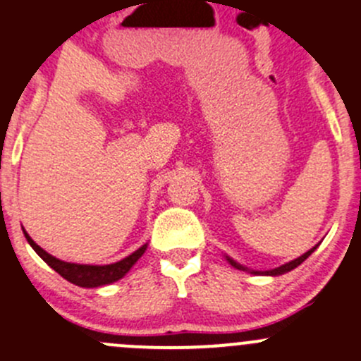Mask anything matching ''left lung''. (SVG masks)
Returning <instances> with one entry per match:
<instances>
[{"instance_id": "8db88e82", "label": "left lung", "mask_w": 361, "mask_h": 361, "mask_svg": "<svg viewBox=\"0 0 361 361\" xmlns=\"http://www.w3.org/2000/svg\"><path fill=\"white\" fill-rule=\"evenodd\" d=\"M319 247V244L315 245V247H312L310 249V251H306L305 255H301V257L299 258H295V260H292V262H288V264H283V265H279V267H276V269H271V271H251V269H247V267H244V265H240L238 264V262H235L233 258H230V257H226V260L230 262V265H233L235 269H238V271H247V272H251V274H265V276H281V274H285V272H290L292 269H295L298 267V265H301L302 262L306 260V258L310 257V255H312L313 251H315V249Z\"/></svg>"}]
</instances>
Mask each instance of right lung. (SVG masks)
Wrapping results in <instances>:
<instances>
[{"label":"right lung","instance_id":"obj_1","mask_svg":"<svg viewBox=\"0 0 361 361\" xmlns=\"http://www.w3.org/2000/svg\"><path fill=\"white\" fill-rule=\"evenodd\" d=\"M25 231V230H23ZM25 237L28 240V244L32 245L33 251L42 258L53 271L59 272L62 278H66L67 281H71L73 285H78V287L83 288H96V287H103V285H110V283L117 281V279L124 278L126 272L137 264L140 257H142L144 252H146L147 244H144L142 247H139L137 251H133L130 257L123 258V260L116 262V264H109V265H83V264H71V262H63L55 258L53 255L44 251L40 245H37L35 242L32 240L28 233L25 231Z\"/></svg>","mask_w":361,"mask_h":361}]
</instances>
